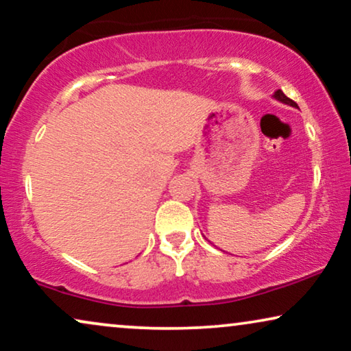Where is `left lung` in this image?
Returning <instances> with one entry per match:
<instances>
[{"label": "left lung", "mask_w": 351, "mask_h": 351, "mask_svg": "<svg viewBox=\"0 0 351 351\" xmlns=\"http://www.w3.org/2000/svg\"><path fill=\"white\" fill-rule=\"evenodd\" d=\"M275 99H278V100H281V102H285V104H287V105H292V107H297V104L294 102V100L292 99H289L287 97V95L282 93L281 89H278L276 93H275Z\"/></svg>", "instance_id": "obj_1"}]
</instances>
